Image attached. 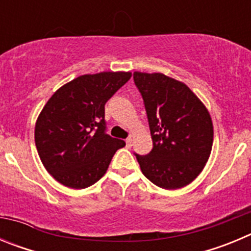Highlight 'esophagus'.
<instances>
[{"label":"esophagus","instance_id":"34e87169","mask_svg":"<svg viewBox=\"0 0 251 251\" xmlns=\"http://www.w3.org/2000/svg\"><path fill=\"white\" fill-rule=\"evenodd\" d=\"M126 143H127V147H132V137H128L126 139Z\"/></svg>","mask_w":251,"mask_h":251}]
</instances>
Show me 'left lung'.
Instances as JSON below:
<instances>
[{"label": "left lung", "instance_id": "1", "mask_svg": "<svg viewBox=\"0 0 251 251\" xmlns=\"http://www.w3.org/2000/svg\"><path fill=\"white\" fill-rule=\"evenodd\" d=\"M133 80L147 113L153 148L137 157L142 174L166 190L188 185L205 167L212 148L211 117L186 84L161 73L136 72Z\"/></svg>", "mask_w": 251, "mask_h": 251}]
</instances>
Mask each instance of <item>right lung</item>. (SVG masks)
Returning a JSON list of instances; mask_svg holds the SVG:
<instances>
[{"instance_id":"1","label":"right lung","mask_w":251,"mask_h":251,"mask_svg":"<svg viewBox=\"0 0 251 251\" xmlns=\"http://www.w3.org/2000/svg\"><path fill=\"white\" fill-rule=\"evenodd\" d=\"M124 72L81 75L48 100L35 127V143L49 174L70 188H85L104 176L126 142L106 134L104 106L130 79Z\"/></svg>"}]
</instances>
